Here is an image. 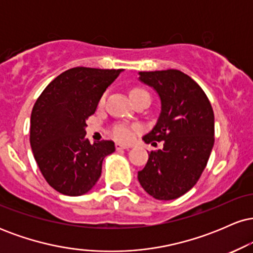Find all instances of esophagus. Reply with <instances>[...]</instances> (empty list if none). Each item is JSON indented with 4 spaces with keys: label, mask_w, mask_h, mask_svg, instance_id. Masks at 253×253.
Listing matches in <instances>:
<instances>
[{
    "label": "esophagus",
    "mask_w": 253,
    "mask_h": 253,
    "mask_svg": "<svg viewBox=\"0 0 253 253\" xmlns=\"http://www.w3.org/2000/svg\"><path fill=\"white\" fill-rule=\"evenodd\" d=\"M115 147H117V150H127V149H130L129 145H125V144H120V143L115 144Z\"/></svg>",
    "instance_id": "34e87169"
}]
</instances>
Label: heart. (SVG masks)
<instances>
[{
  "instance_id": "b5f03b06",
  "label": "heart",
  "mask_w": 253,
  "mask_h": 253,
  "mask_svg": "<svg viewBox=\"0 0 253 253\" xmlns=\"http://www.w3.org/2000/svg\"><path fill=\"white\" fill-rule=\"evenodd\" d=\"M143 94H147L149 92L146 90L141 89V88H133L130 90V96H135V95H143ZM103 102V97L101 98V103ZM113 135L118 139V140H129L130 136H132V129L127 126H118L113 129Z\"/></svg>"
}]
</instances>
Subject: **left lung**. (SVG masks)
Wrapping results in <instances>:
<instances>
[{"mask_svg": "<svg viewBox=\"0 0 253 253\" xmlns=\"http://www.w3.org/2000/svg\"><path fill=\"white\" fill-rule=\"evenodd\" d=\"M139 81L161 98L158 120L143 140L163 141V149L149 153L139 183L156 200H175L196 184L210 159L213 108L201 86L179 70L139 72Z\"/></svg>", "mask_w": 253, "mask_h": 253, "instance_id": "8db88e82", "label": "left lung"}]
</instances>
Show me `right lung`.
Wrapping results in <instances>:
<instances>
[{
	"label": "right lung",
	"instance_id": "add662e5",
	"mask_svg": "<svg viewBox=\"0 0 253 253\" xmlns=\"http://www.w3.org/2000/svg\"><path fill=\"white\" fill-rule=\"evenodd\" d=\"M123 69L72 68L38 97L31 115V147L43 178L53 189L80 196L96 184L104 157L115 151L112 140L91 144L86 120Z\"/></svg>",
	"mask_w": 253,
	"mask_h": 253
}]
</instances>
